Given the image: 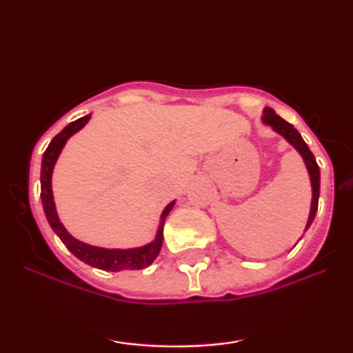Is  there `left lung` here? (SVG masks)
Returning <instances> with one entry per match:
<instances>
[{
  "label": "left lung",
  "mask_w": 353,
  "mask_h": 353,
  "mask_svg": "<svg viewBox=\"0 0 353 353\" xmlns=\"http://www.w3.org/2000/svg\"><path fill=\"white\" fill-rule=\"evenodd\" d=\"M262 123L265 125H270L277 134H281L283 139L287 141L290 145H294V149L302 156L303 164H305L307 172L310 177V188H312V201H310V212L309 219H307L305 230L310 228V224L314 222L315 214H317V205H319V194H320V169L315 161L314 154L310 152L309 145L305 144V141L302 139V136L299 134L297 129L292 124H289L287 121H283L281 116L275 114L274 109L264 108L262 111Z\"/></svg>",
  "instance_id": "obj_1"
}]
</instances>
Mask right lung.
Listing matches in <instances>:
<instances>
[{
	"instance_id": "right-lung-1",
	"label": "right lung",
	"mask_w": 353,
	"mask_h": 353,
	"mask_svg": "<svg viewBox=\"0 0 353 353\" xmlns=\"http://www.w3.org/2000/svg\"><path fill=\"white\" fill-rule=\"evenodd\" d=\"M91 119V114L79 117L74 123L68 124L58 136L52 137V141L48 145V149L43 154L41 161V202L44 209V216H46L48 222H50L51 229L54 230V234L61 239L64 245L68 247V250L76 255L79 261H83L84 264L98 267L101 270H111V272H119V270H139L145 269L154 262V259L157 257L161 252V247H163V230H164V222L165 217L169 216L176 201L169 202L165 205L163 214H161L159 225H157L156 237L154 241L148 242L145 245L141 247H132V249H106V247H98L86 244V242L79 241V239L72 237L68 229L64 228L63 222L59 221L58 212H56V204L54 197H52V171H54L56 161H58L61 151L66 145L68 139L72 134L81 131L84 125L88 124V121Z\"/></svg>"
}]
</instances>
